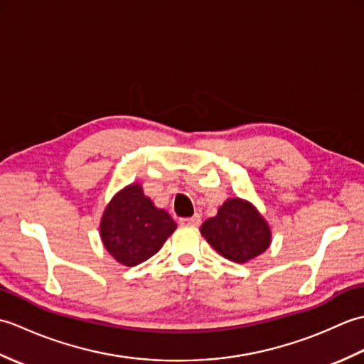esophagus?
Segmentation results:
<instances>
[{
  "label": "esophagus",
  "mask_w": 364,
  "mask_h": 364,
  "mask_svg": "<svg viewBox=\"0 0 364 364\" xmlns=\"http://www.w3.org/2000/svg\"><path fill=\"white\" fill-rule=\"evenodd\" d=\"M202 223V218L198 214L192 215V218H183L180 219V225L183 227H198Z\"/></svg>",
  "instance_id": "esophagus-1"
}]
</instances>
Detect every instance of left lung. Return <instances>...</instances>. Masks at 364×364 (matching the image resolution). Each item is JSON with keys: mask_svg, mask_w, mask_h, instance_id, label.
Segmentation results:
<instances>
[{"mask_svg": "<svg viewBox=\"0 0 364 364\" xmlns=\"http://www.w3.org/2000/svg\"><path fill=\"white\" fill-rule=\"evenodd\" d=\"M200 231L215 252L239 264L264 253L272 236L257 208L242 198H228Z\"/></svg>", "mask_w": 364, "mask_h": 364, "instance_id": "8db88e82", "label": "left lung"}]
</instances>
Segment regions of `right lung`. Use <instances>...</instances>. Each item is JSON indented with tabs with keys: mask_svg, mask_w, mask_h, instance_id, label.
<instances>
[{
	"mask_svg": "<svg viewBox=\"0 0 364 364\" xmlns=\"http://www.w3.org/2000/svg\"><path fill=\"white\" fill-rule=\"evenodd\" d=\"M176 230L168 213L144 196L142 186L133 183L122 189L106 206L100 236L115 261L133 267L151 258Z\"/></svg>",
	"mask_w": 364,
	"mask_h": 364,
	"instance_id": "obj_1",
	"label": "right lung"
}]
</instances>
